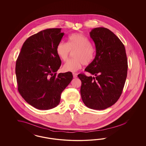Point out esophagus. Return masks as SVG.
<instances>
[{
  "label": "esophagus",
  "instance_id": "obj_1",
  "mask_svg": "<svg viewBox=\"0 0 146 146\" xmlns=\"http://www.w3.org/2000/svg\"><path fill=\"white\" fill-rule=\"evenodd\" d=\"M73 78H76L77 77V75H78V74H77L76 73H73Z\"/></svg>",
  "mask_w": 146,
  "mask_h": 146
}]
</instances>
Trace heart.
<instances>
[{
    "instance_id": "heart-1",
    "label": "heart",
    "mask_w": 146,
    "mask_h": 146,
    "mask_svg": "<svg viewBox=\"0 0 146 146\" xmlns=\"http://www.w3.org/2000/svg\"><path fill=\"white\" fill-rule=\"evenodd\" d=\"M75 59L68 60L63 66L65 72H75L84 64L92 63L95 55V49L87 37L80 33H74L68 36L67 43L60 42L57 45L56 52L60 59L66 62L73 52Z\"/></svg>"
}]
</instances>
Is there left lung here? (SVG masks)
<instances>
[{
  "label": "left lung",
  "mask_w": 146,
  "mask_h": 146,
  "mask_svg": "<svg viewBox=\"0 0 146 146\" xmlns=\"http://www.w3.org/2000/svg\"><path fill=\"white\" fill-rule=\"evenodd\" d=\"M96 47V56L84 70L95 76L84 73L80 93L86 106L104 110L112 106L120 97L127 74V59L123 43L113 33L104 27L90 32Z\"/></svg>",
  "instance_id": "8db88e82"
}]
</instances>
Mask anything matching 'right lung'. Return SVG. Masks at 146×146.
<instances>
[{"instance_id": "1", "label": "right lung", "mask_w": 146, "mask_h": 146, "mask_svg": "<svg viewBox=\"0 0 146 146\" xmlns=\"http://www.w3.org/2000/svg\"><path fill=\"white\" fill-rule=\"evenodd\" d=\"M64 35L61 28H50L30 36L17 60L18 91L37 109L49 110L57 106L61 94L73 79L71 72L56 73L62 64L56 47Z\"/></svg>"}]
</instances>
